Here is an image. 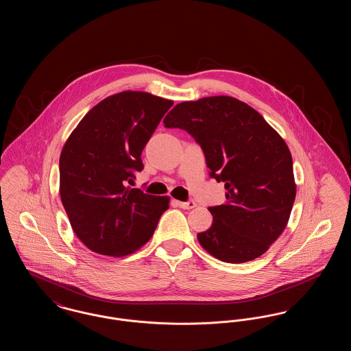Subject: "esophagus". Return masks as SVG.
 Returning a JSON list of instances; mask_svg holds the SVG:
<instances>
[{
    "instance_id": "obj_1",
    "label": "esophagus",
    "mask_w": 351,
    "mask_h": 351,
    "mask_svg": "<svg viewBox=\"0 0 351 351\" xmlns=\"http://www.w3.org/2000/svg\"><path fill=\"white\" fill-rule=\"evenodd\" d=\"M173 204L176 205V206H179V208H182V209H186V210H189V209H193L195 206H196V202L195 201H176L173 200Z\"/></svg>"
}]
</instances>
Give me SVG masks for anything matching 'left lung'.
Returning a JSON list of instances; mask_svg holds the SVG:
<instances>
[{
  "label": "left lung",
  "instance_id": "8db88e82",
  "mask_svg": "<svg viewBox=\"0 0 351 351\" xmlns=\"http://www.w3.org/2000/svg\"><path fill=\"white\" fill-rule=\"evenodd\" d=\"M166 128L191 134L209 176L223 182L226 202L209 206L212 226L201 246L228 263H245L268 250L289 219L296 184L289 149L255 109L229 96L178 104Z\"/></svg>",
  "mask_w": 351,
  "mask_h": 351
}]
</instances>
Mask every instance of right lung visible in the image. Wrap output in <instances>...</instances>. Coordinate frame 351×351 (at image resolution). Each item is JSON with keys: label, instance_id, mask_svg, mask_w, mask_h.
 I'll use <instances>...</instances> for the list:
<instances>
[{"label": "right lung", "instance_id": "right-lung-1", "mask_svg": "<svg viewBox=\"0 0 351 351\" xmlns=\"http://www.w3.org/2000/svg\"><path fill=\"white\" fill-rule=\"evenodd\" d=\"M173 105L126 90L92 108L69 135L59 159L60 197L71 226L89 250L123 256L149 242L169 197L130 188L141 154Z\"/></svg>", "mask_w": 351, "mask_h": 351}]
</instances>
